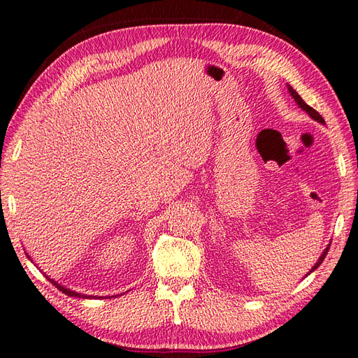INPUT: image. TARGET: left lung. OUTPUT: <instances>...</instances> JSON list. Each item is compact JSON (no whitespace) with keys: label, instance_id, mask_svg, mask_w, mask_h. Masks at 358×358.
Wrapping results in <instances>:
<instances>
[{"label":"left lung","instance_id":"1","mask_svg":"<svg viewBox=\"0 0 358 358\" xmlns=\"http://www.w3.org/2000/svg\"><path fill=\"white\" fill-rule=\"evenodd\" d=\"M288 92H289V94H291V96L294 98V101H296L297 102V106L301 108V110H303V112H306L309 116H311L313 119H314V121H317V122H320V124H324V119L319 115V112H315V110L313 108V107H309L308 104H306V102L303 101V99H301V96H300V94L296 92V90H294L292 89V87L291 85H288ZM329 246H331V243L327 246V248H324V251L322 252V256L319 257V260H317V264L311 268V271H309L306 275H309V274H311L313 271H315V269L317 268H319L320 265H322V262L324 260V257H327V254H328V251H329ZM305 275V277H306Z\"/></svg>","mask_w":358,"mask_h":358}]
</instances>
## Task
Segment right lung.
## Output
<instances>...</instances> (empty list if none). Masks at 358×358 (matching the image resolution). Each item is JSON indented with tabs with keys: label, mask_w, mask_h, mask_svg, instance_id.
<instances>
[{
	"label": "right lung",
	"mask_w": 358,
	"mask_h": 358,
	"mask_svg": "<svg viewBox=\"0 0 358 358\" xmlns=\"http://www.w3.org/2000/svg\"><path fill=\"white\" fill-rule=\"evenodd\" d=\"M27 254V252H26ZM27 257L30 259V256H29V254H27ZM31 260V259H30ZM31 262H34V260H31ZM47 277V279H49V282L50 283H53L55 285V287H57L61 292H64L66 294V296H69V297H78V299H98L96 296H85V294H81V292H76V291H71V289H69V288H66L64 287V285H61V283H58V282H55L53 279H50V277L49 275H45Z\"/></svg>",
	"instance_id": "add662e5"
}]
</instances>
